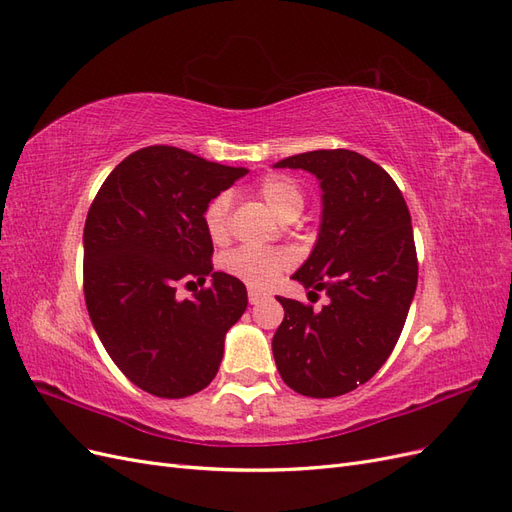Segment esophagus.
<instances>
[{
    "instance_id": "obj_1",
    "label": "esophagus",
    "mask_w": 512,
    "mask_h": 512,
    "mask_svg": "<svg viewBox=\"0 0 512 512\" xmlns=\"http://www.w3.org/2000/svg\"><path fill=\"white\" fill-rule=\"evenodd\" d=\"M267 294L265 292H260V290H254V288H250V292H247V299H250V303L252 305H258L262 299H265Z\"/></svg>"
}]
</instances>
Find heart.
<instances>
[{"label": "heart", "mask_w": 512, "mask_h": 512, "mask_svg": "<svg viewBox=\"0 0 512 512\" xmlns=\"http://www.w3.org/2000/svg\"><path fill=\"white\" fill-rule=\"evenodd\" d=\"M258 194L280 222L297 220L305 205L301 185L284 175L267 177L258 185ZM228 209L230 200L222 194L211 200L205 211V228L215 243H222L228 237ZM288 265V252L258 250V247H239L222 258V269L252 288L271 286Z\"/></svg>", "instance_id": "obj_1"}]
</instances>
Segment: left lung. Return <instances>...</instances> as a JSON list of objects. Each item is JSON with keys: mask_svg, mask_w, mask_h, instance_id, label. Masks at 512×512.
I'll list each match as a JSON object with an SVG mask.
<instances>
[{"mask_svg": "<svg viewBox=\"0 0 512 512\" xmlns=\"http://www.w3.org/2000/svg\"><path fill=\"white\" fill-rule=\"evenodd\" d=\"M273 168L320 183L318 237L292 280L329 297L320 312L277 297L275 365L301 395H344L376 374L404 329L418 282L410 211L389 173L356 151H307Z\"/></svg>", "mask_w": 512, "mask_h": 512, "instance_id": "obj_1", "label": "left lung"}]
</instances>
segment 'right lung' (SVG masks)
I'll return each instance as SVG.
<instances>
[{
    "mask_svg": "<svg viewBox=\"0 0 512 512\" xmlns=\"http://www.w3.org/2000/svg\"><path fill=\"white\" fill-rule=\"evenodd\" d=\"M247 168L153 145L102 183L83 232L85 303L113 363L156 397H188L215 378L224 339L247 307L245 284L213 271L205 211ZM212 286L177 300L179 281Z\"/></svg>",
    "mask_w": 512,
    "mask_h": 512,
    "instance_id": "obj_1",
    "label": "right lung"
}]
</instances>
